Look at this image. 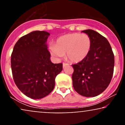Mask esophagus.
Instances as JSON below:
<instances>
[{
  "mask_svg": "<svg viewBox=\"0 0 125 125\" xmlns=\"http://www.w3.org/2000/svg\"><path fill=\"white\" fill-rule=\"evenodd\" d=\"M68 65V64L67 63H65V62H63V64H62V65H63V67H65L66 65Z\"/></svg>",
  "mask_w": 125,
  "mask_h": 125,
  "instance_id": "1",
  "label": "esophagus"
}]
</instances>
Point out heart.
Here are the masks:
<instances>
[{
	"label": "heart",
	"instance_id": "heart-1",
	"mask_svg": "<svg viewBox=\"0 0 125 125\" xmlns=\"http://www.w3.org/2000/svg\"><path fill=\"white\" fill-rule=\"evenodd\" d=\"M92 40L85 33H74L63 35L57 38L54 45L50 47L52 54L60 58L66 53V58L72 62L84 60L90 52Z\"/></svg>",
	"mask_w": 125,
	"mask_h": 125
}]
</instances>
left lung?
I'll return each mask as SVG.
<instances>
[{
  "mask_svg": "<svg viewBox=\"0 0 125 125\" xmlns=\"http://www.w3.org/2000/svg\"><path fill=\"white\" fill-rule=\"evenodd\" d=\"M90 36L92 47L87 56L72 65L75 90L84 97H95L110 84L114 68V55L108 40L92 30L83 31Z\"/></svg>",
  "mask_w": 125,
  "mask_h": 125,
  "instance_id": "8db88e82",
  "label": "left lung"
}]
</instances>
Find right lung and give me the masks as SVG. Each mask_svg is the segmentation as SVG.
Wrapping results in <instances>:
<instances>
[{"label": "right lung", "instance_id": "1", "mask_svg": "<svg viewBox=\"0 0 125 125\" xmlns=\"http://www.w3.org/2000/svg\"><path fill=\"white\" fill-rule=\"evenodd\" d=\"M50 33L33 31L20 38L11 55L14 81L20 90L32 99L49 94L55 78L62 70V64H53L46 41Z\"/></svg>", "mask_w": 125, "mask_h": 125}]
</instances>
